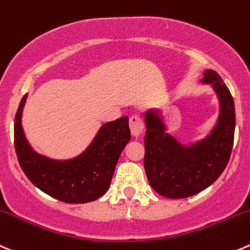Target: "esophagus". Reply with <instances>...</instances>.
<instances>
[{"label": "esophagus", "mask_w": 250, "mask_h": 250, "mask_svg": "<svg viewBox=\"0 0 250 250\" xmlns=\"http://www.w3.org/2000/svg\"><path fill=\"white\" fill-rule=\"evenodd\" d=\"M129 128L130 133H132L133 137L138 138L139 135L143 134L144 132V123H143L142 118L139 116H130L129 117Z\"/></svg>", "instance_id": "34e87169"}]
</instances>
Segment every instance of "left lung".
Listing matches in <instances>:
<instances>
[{
    "label": "left lung",
    "instance_id": "left-lung-1",
    "mask_svg": "<svg viewBox=\"0 0 250 250\" xmlns=\"http://www.w3.org/2000/svg\"><path fill=\"white\" fill-rule=\"evenodd\" d=\"M203 82L214 86L220 100V116L212 132L202 142L184 146L166 133L156 111L145 113L147 181L159 194L171 199L188 198L207 189L224 172L231 156L236 127L233 98L216 72L205 71Z\"/></svg>",
    "mask_w": 250,
    "mask_h": 250
}]
</instances>
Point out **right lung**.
<instances>
[{"label": "right lung", "mask_w": 250, "mask_h": 250, "mask_svg": "<svg viewBox=\"0 0 250 250\" xmlns=\"http://www.w3.org/2000/svg\"><path fill=\"white\" fill-rule=\"evenodd\" d=\"M26 95L14 118V147L19 165L29 181L55 199L69 204L94 202L107 192L118 157L130 139L128 117L101 127L88 149L67 161H56L31 149L21 128Z\"/></svg>", "instance_id": "1"}]
</instances>
